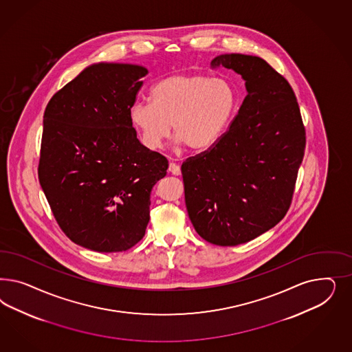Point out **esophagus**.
I'll list each match as a JSON object with an SVG mask.
<instances>
[{
  "label": "esophagus",
  "mask_w": 352,
  "mask_h": 352,
  "mask_svg": "<svg viewBox=\"0 0 352 352\" xmlns=\"http://www.w3.org/2000/svg\"><path fill=\"white\" fill-rule=\"evenodd\" d=\"M169 171H170L171 174H174V175H181V168H179V165L175 164V162H173V161L169 164Z\"/></svg>",
  "instance_id": "esophagus-1"
}]
</instances>
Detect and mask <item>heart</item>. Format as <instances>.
I'll list each match as a JSON object with an SVG mask.
<instances>
[{
  "label": "heart",
  "mask_w": 352,
  "mask_h": 352,
  "mask_svg": "<svg viewBox=\"0 0 352 352\" xmlns=\"http://www.w3.org/2000/svg\"><path fill=\"white\" fill-rule=\"evenodd\" d=\"M148 102L130 108L129 118L142 143L159 149L173 131L179 146L195 151L212 147L223 135L237 108V91L224 77L177 74L149 89Z\"/></svg>",
  "instance_id": "1"
}]
</instances>
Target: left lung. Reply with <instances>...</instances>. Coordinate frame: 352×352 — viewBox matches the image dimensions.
I'll use <instances>...</instances> for the list:
<instances>
[{
	"instance_id": "8db88e82",
	"label": "left lung",
	"mask_w": 352,
	"mask_h": 352,
	"mask_svg": "<svg viewBox=\"0 0 352 352\" xmlns=\"http://www.w3.org/2000/svg\"><path fill=\"white\" fill-rule=\"evenodd\" d=\"M210 64L241 75L248 96L218 142L182 164L184 199L204 240L234 246L265 234L285 217L306 130L292 86L266 60L223 54Z\"/></svg>"
}]
</instances>
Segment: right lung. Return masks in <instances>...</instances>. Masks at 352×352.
Returning <instances> with one entry per match:
<instances>
[{
  "mask_svg": "<svg viewBox=\"0 0 352 352\" xmlns=\"http://www.w3.org/2000/svg\"><path fill=\"white\" fill-rule=\"evenodd\" d=\"M147 74L135 64H93L43 113V193L68 239L99 253L125 252L143 239L152 187L169 166L139 142L129 118Z\"/></svg>",
  "mask_w": 352,
  "mask_h": 352,
  "instance_id": "right-lung-1",
  "label": "right lung"
}]
</instances>
